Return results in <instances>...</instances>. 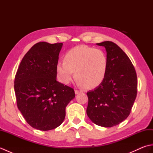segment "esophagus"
<instances>
[{"label": "esophagus", "instance_id": "1", "mask_svg": "<svg viewBox=\"0 0 153 153\" xmlns=\"http://www.w3.org/2000/svg\"><path fill=\"white\" fill-rule=\"evenodd\" d=\"M81 92H82V91H79V90H77V89L75 90V93H76V94H79V93H80Z\"/></svg>", "mask_w": 153, "mask_h": 153}]
</instances>
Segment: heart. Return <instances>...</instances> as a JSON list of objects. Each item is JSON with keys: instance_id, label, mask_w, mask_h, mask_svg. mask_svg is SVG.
<instances>
[{"instance_id": "heart-1", "label": "heart", "mask_w": 153, "mask_h": 153, "mask_svg": "<svg viewBox=\"0 0 153 153\" xmlns=\"http://www.w3.org/2000/svg\"><path fill=\"white\" fill-rule=\"evenodd\" d=\"M108 69V58L100 48L87 45L76 46L66 53L64 61L56 65L58 79L62 83L69 84L74 77L81 86L93 88L102 82Z\"/></svg>"}]
</instances>
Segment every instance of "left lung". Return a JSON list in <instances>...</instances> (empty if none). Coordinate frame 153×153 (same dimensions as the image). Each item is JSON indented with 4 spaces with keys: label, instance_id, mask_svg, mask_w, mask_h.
I'll list each match as a JSON object with an SVG mask.
<instances>
[{
    "label": "left lung",
    "instance_id": "1",
    "mask_svg": "<svg viewBox=\"0 0 153 153\" xmlns=\"http://www.w3.org/2000/svg\"><path fill=\"white\" fill-rule=\"evenodd\" d=\"M97 45L106 48L108 69L102 82L87 93V114L95 124L110 128L131 112L137 93V74L130 59L116 43L104 41Z\"/></svg>",
    "mask_w": 153,
    "mask_h": 153
}]
</instances>
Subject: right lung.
<instances>
[{"instance_id":"1","label":"right lung","mask_w":153,"mask_h":153,"mask_svg":"<svg viewBox=\"0 0 153 153\" xmlns=\"http://www.w3.org/2000/svg\"><path fill=\"white\" fill-rule=\"evenodd\" d=\"M62 43L35 44L22 58L14 79L18 108L32 128L55 129L63 122L74 89L56 80Z\"/></svg>"}]
</instances>
